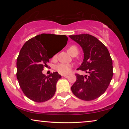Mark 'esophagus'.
I'll return each instance as SVG.
<instances>
[{
	"mask_svg": "<svg viewBox=\"0 0 129 129\" xmlns=\"http://www.w3.org/2000/svg\"><path fill=\"white\" fill-rule=\"evenodd\" d=\"M61 76H62L63 77H68V75H62Z\"/></svg>",
	"mask_w": 129,
	"mask_h": 129,
	"instance_id": "obj_1",
	"label": "esophagus"
}]
</instances>
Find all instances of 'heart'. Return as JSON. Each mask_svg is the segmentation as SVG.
<instances>
[{"instance_id": "obj_1", "label": "heart", "mask_w": 129, "mask_h": 129, "mask_svg": "<svg viewBox=\"0 0 129 129\" xmlns=\"http://www.w3.org/2000/svg\"><path fill=\"white\" fill-rule=\"evenodd\" d=\"M68 52L73 55V54L77 53H78V48H77L76 46L75 45H71L68 48ZM56 58V56H54L53 57V59H55ZM71 65L69 64H66V63H60L58 64L55 66V70L56 71L59 72L60 74H68L70 72L71 70Z\"/></svg>"}]
</instances>
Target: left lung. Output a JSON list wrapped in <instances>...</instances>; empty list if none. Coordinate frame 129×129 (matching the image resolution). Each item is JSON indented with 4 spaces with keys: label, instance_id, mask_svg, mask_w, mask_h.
<instances>
[{
    "label": "left lung",
    "instance_id": "1",
    "mask_svg": "<svg viewBox=\"0 0 129 129\" xmlns=\"http://www.w3.org/2000/svg\"><path fill=\"white\" fill-rule=\"evenodd\" d=\"M83 50L84 59L77 70L89 75L76 74V81L71 87L72 92L81 100L89 101L103 94L112 80L113 62L108 49L96 37L88 34L70 35Z\"/></svg>",
    "mask_w": 129,
    "mask_h": 129
}]
</instances>
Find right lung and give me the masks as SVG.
<instances>
[{
  "label": "right lung",
  "mask_w": 129,
  "mask_h": 129,
  "mask_svg": "<svg viewBox=\"0 0 129 129\" xmlns=\"http://www.w3.org/2000/svg\"><path fill=\"white\" fill-rule=\"evenodd\" d=\"M68 38L66 35L43 34L27 40L21 49L17 57L16 76L25 96L33 101L41 103L50 99L56 90V83L61 78L57 72L46 76L42 73L47 68L49 59L66 46ZM60 43L58 52L51 49Z\"/></svg>",
  "instance_id": "1"
}]
</instances>
